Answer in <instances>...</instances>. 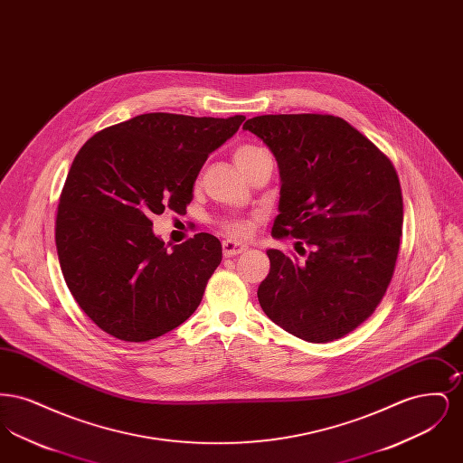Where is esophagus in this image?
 <instances>
[{"label": "esophagus", "mask_w": 463, "mask_h": 463, "mask_svg": "<svg viewBox=\"0 0 463 463\" xmlns=\"http://www.w3.org/2000/svg\"><path fill=\"white\" fill-rule=\"evenodd\" d=\"M222 250H223V255H225V257H234V255H240L242 251H246L248 246L242 244V242L225 240V241L222 242Z\"/></svg>", "instance_id": "1"}]
</instances>
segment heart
<instances>
[{"mask_svg": "<svg viewBox=\"0 0 463 463\" xmlns=\"http://www.w3.org/2000/svg\"><path fill=\"white\" fill-rule=\"evenodd\" d=\"M262 153H265V151L264 149H260V147H255V146H242V147H240V149L236 151L234 159H236V163H241V161H246V159H250V157H253V156L262 155ZM223 231H225L227 234H231V236H242V234L248 232V222H225V223H223Z\"/></svg>", "mask_w": 463, "mask_h": 463, "instance_id": "b5f03b06", "label": "heart"}]
</instances>
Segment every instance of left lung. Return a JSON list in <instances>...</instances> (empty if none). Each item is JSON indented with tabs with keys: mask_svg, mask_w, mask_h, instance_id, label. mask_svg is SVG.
I'll list each match as a JSON object with an SVG mask.
<instances>
[{
	"mask_svg": "<svg viewBox=\"0 0 463 463\" xmlns=\"http://www.w3.org/2000/svg\"><path fill=\"white\" fill-rule=\"evenodd\" d=\"M278 161L281 191L272 236L304 240V260L267 250L259 287L267 317L314 344L345 336L382 302L402 234L396 170L372 140L330 114L248 119Z\"/></svg>",
	"mask_w": 463,
	"mask_h": 463,
	"instance_id": "8db88e82",
	"label": "left lung"
}]
</instances>
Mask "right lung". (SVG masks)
I'll return each mask as SVG.
<instances>
[{
    "mask_svg": "<svg viewBox=\"0 0 463 463\" xmlns=\"http://www.w3.org/2000/svg\"><path fill=\"white\" fill-rule=\"evenodd\" d=\"M242 121L149 112L80 149L59 201L55 244L69 291L100 330L147 342L198 308L222 262L221 241L199 232L168 250L151 219L185 210L204 161Z\"/></svg>",
    "mask_w": 463,
    "mask_h": 463,
    "instance_id": "obj_1",
    "label": "right lung"
}]
</instances>
